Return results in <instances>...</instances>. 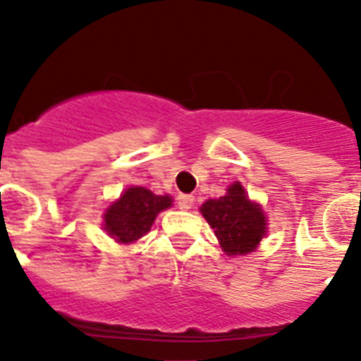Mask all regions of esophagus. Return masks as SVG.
Returning a JSON list of instances; mask_svg holds the SVG:
<instances>
[{
    "label": "esophagus",
    "instance_id": "34e87169",
    "mask_svg": "<svg viewBox=\"0 0 361 361\" xmlns=\"http://www.w3.org/2000/svg\"><path fill=\"white\" fill-rule=\"evenodd\" d=\"M194 195H188V194H180L178 195V207L183 211H188L192 207V204H194Z\"/></svg>",
    "mask_w": 361,
    "mask_h": 361
}]
</instances>
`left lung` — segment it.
<instances>
[{
  "mask_svg": "<svg viewBox=\"0 0 361 361\" xmlns=\"http://www.w3.org/2000/svg\"><path fill=\"white\" fill-rule=\"evenodd\" d=\"M201 213L227 255L250 253L267 231L260 206L246 197L241 183L231 185L224 197L204 202Z\"/></svg>",
  "mask_w": 361,
  "mask_h": 361,
  "instance_id": "1",
  "label": "left lung"
}]
</instances>
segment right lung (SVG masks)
<instances>
[{
  "label": "right lung",
  "mask_w": 361,
  "mask_h": 361,
  "mask_svg": "<svg viewBox=\"0 0 361 361\" xmlns=\"http://www.w3.org/2000/svg\"><path fill=\"white\" fill-rule=\"evenodd\" d=\"M169 195H155L143 187L127 188L104 213V231L118 243H133L150 231L155 216L171 206Z\"/></svg>",
  "instance_id": "1"
}]
</instances>
